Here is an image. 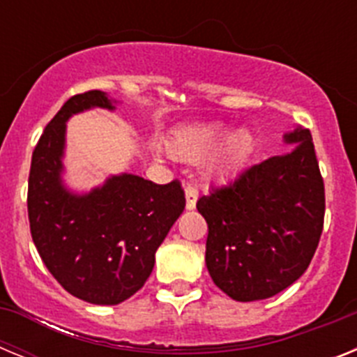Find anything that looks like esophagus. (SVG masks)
Masks as SVG:
<instances>
[{
	"label": "esophagus",
	"instance_id": "34e87169",
	"mask_svg": "<svg viewBox=\"0 0 357 357\" xmlns=\"http://www.w3.org/2000/svg\"><path fill=\"white\" fill-rule=\"evenodd\" d=\"M198 200V188L193 184L185 185V209L193 211Z\"/></svg>",
	"mask_w": 357,
	"mask_h": 357
}]
</instances>
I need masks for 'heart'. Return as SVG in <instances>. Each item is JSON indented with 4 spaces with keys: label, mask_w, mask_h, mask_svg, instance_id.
<instances>
[{
    "label": "heart",
    "mask_w": 357,
    "mask_h": 357,
    "mask_svg": "<svg viewBox=\"0 0 357 357\" xmlns=\"http://www.w3.org/2000/svg\"><path fill=\"white\" fill-rule=\"evenodd\" d=\"M254 148V139L247 130L229 135L225 125H200L181 130L169 143V151L176 159L202 160L213 153L207 173L225 176L247 162Z\"/></svg>",
    "instance_id": "obj_1"
}]
</instances>
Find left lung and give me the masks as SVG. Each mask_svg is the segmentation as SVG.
<instances>
[{
	"mask_svg": "<svg viewBox=\"0 0 357 357\" xmlns=\"http://www.w3.org/2000/svg\"><path fill=\"white\" fill-rule=\"evenodd\" d=\"M293 150L255 164L197 202L209 234L211 279L238 302L270 298L307 270L326 214L324 178L307 128L284 134Z\"/></svg>",
	"mask_w": 357,
	"mask_h": 357,
	"instance_id": "8db88e82",
	"label": "left lung"
}]
</instances>
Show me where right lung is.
Returning <instances> with one entry per match:
<instances>
[{
	"label": "right lung",
	"mask_w": 357,
	"mask_h": 357,
	"mask_svg": "<svg viewBox=\"0 0 357 357\" xmlns=\"http://www.w3.org/2000/svg\"><path fill=\"white\" fill-rule=\"evenodd\" d=\"M103 91L69 98L44 128L31 155L28 218L40 259L59 284L80 301L121 304L139 291L155 252L185 207L181 182L153 184L143 176H109L89 193L62 181L66 123L84 110H114Z\"/></svg>",
	"instance_id": "right-lung-1"
}]
</instances>
